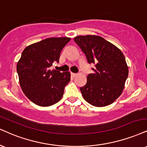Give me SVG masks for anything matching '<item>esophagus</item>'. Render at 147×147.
Masks as SVG:
<instances>
[{
  "mask_svg": "<svg viewBox=\"0 0 147 147\" xmlns=\"http://www.w3.org/2000/svg\"><path fill=\"white\" fill-rule=\"evenodd\" d=\"M71 75L73 76V77H75V76L77 75V73H73V72H71Z\"/></svg>",
  "mask_w": 147,
  "mask_h": 147,
  "instance_id": "1",
  "label": "esophagus"
}]
</instances>
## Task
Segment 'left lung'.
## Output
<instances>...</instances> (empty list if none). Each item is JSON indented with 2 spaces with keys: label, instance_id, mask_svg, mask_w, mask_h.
<instances>
[{
  "label": "left lung",
  "instance_id": "1",
  "mask_svg": "<svg viewBox=\"0 0 147 147\" xmlns=\"http://www.w3.org/2000/svg\"><path fill=\"white\" fill-rule=\"evenodd\" d=\"M74 41L86 55L89 63H94V73L87 76V83L80 88L88 103L95 107L109 105L121 96L129 70L122 51L100 36L79 35Z\"/></svg>",
  "mask_w": 147,
  "mask_h": 147
}]
</instances>
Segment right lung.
I'll use <instances>...</instances> for the list:
<instances>
[{"label":"right lung","instance_id":"right-lung-1","mask_svg":"<svg viewBox=\"0 0 147 147\" xmlns=\"http://www.w3.org/2000/svg\"><path fill=\"white\" fill-rule=\"evenodd\" d=\"M70 38H50L28 46L17 63L19 83L30 100L42 107L54 105L62 98L64 88L70 81L69 72L52 70L59 62L63 48Z\"/></svg>","mask_w":147,"mask_h":147}]
</instances>
